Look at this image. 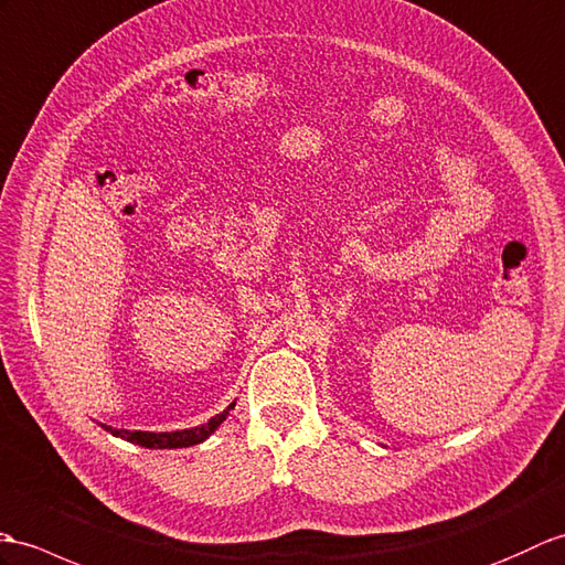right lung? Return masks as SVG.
<instances>
[{"label":"right lung","mask_w":565,"mask_h":565,"mask_svg":"<svg viewBox=\"0 0 565 565\" xmlns=\"http://www.w3.org/2000/svg\"><path fill=\"white\" fill-rule=\"evenodd\" d=\"M233 409V404L228 406V409H223L221 414H216L214 418H209L206 424L196 426V428H185V430H175V433H147V430H117V428H110V426H103L105 430H110L113 436H120V438H127L129 443H137L141 445V448H159V450H166V448H190V445H196L206 440L212 433L226 422L228 412Z\"/></svg>","instance_id":"right-lung-1"}]
</instances>
